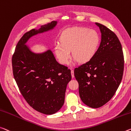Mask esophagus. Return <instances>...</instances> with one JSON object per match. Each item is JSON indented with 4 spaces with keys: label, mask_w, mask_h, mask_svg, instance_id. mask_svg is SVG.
<instances>
[{
    "label": "esophagus",
    "mask_w": 131,
    "mask_h": 131,
    "mask_svg": "<svg viewBox=\"0 0 131 131\" xmlns=\"http://www.w3.org/2000/svg\"><path fill=\"white\" fill-rule=\"evenodd\" d=\"M71 74H72V78H74V70H71Z\"/></svg>",
    "instance_id": "obj_1"
}]
</instances>
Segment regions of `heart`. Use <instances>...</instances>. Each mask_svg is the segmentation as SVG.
Here are the masks:
<instances>
[{"instance_id":"obj_1","label":"heart","mask_w":131,"mask_h":131,"mask_svg":"<svg viewBox=\"0 0 131 131\" xmlns=\"http://www.w3.org/2000/svg\"><path fill=\"white\" fill-rule=\"evenodd\" d=\"M100 43L99 33L94 30L76 27L64 31L61 42L55 45V52L62 64H67L71 56L74 61L86 63L94 57Z\"/></svg>"}]
</instances>
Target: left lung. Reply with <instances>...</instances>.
I'll return each instance as SVG.
<instances>
[{"instance_id":"obj_1","label":"left lung","mask_w":131,"mask_h":131,"mask_svg":"<svg viewBox=\"0 0 131 131\" xmlns=\"http://www.w3.org/2000/svg\"><path fill=\"white\" fill-rule=\"evenodd\" d=\"M95 24L101 32L98 50L90 61L74 70L81 100L94 108L102 107L114 96L124 68L122 45L117 36L104 25Z\"/></svg>"}]
</instances>
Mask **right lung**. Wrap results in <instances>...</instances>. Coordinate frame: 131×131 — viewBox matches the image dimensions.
<instances>
[{
	"label": "right lung",
	"instance_id": "add662e5",
	"mask_svg": "<svg viewBox=\"0 0 131 131\" xmlns=\"http://www.w3.org/2000/svg\"><path fill=\"white\" fill-rule=\"evenodd\" d=\"M56 24L53 21L25 33L12 59L14 78L22 95L32 108L47 115L57 113L63 105L71 71L56 61L51 51L36 54L25 43L31 37L52 29Z\"/></svg>",
	"mask_w": 131,
	"mask_h": 131
}]
</instances>
